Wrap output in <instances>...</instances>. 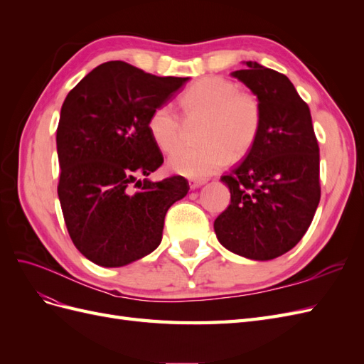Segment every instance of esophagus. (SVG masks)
I'll list each match as a JSON object with an SVG mask.
<instances>
[{
	"label": "esophagus",
	"instance_id": "obj_1",
	"mask_svg": "<svg viewBox=\"0 0 364 364\" xmlns=\"http://www.w3.org/2000/svg\"><path fill=\"white\" fill-rule=\"evenodd\" d=\"M206 183V181L205 179H190V188L191 190H196V188H199V186H202V185H205Z\"/></svg>",
	"mask_w": 364,
	"mask_h": 364
}]
</instances>
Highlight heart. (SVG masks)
Segmentation results:
<instances>
[{
	"mask_svg": "<svg viewBox=\"0 0 364 364\" xmlns=\"http://www.w3.org/2000/svg\"><path fill=\"white\" fill-rule=\"evenodd\" d=\"M182 115L171 103L158 105L149 115L147 129L164 153H173L184 140L186 124L203 121L199 148L176 152L168 168L191 179H202L232 159L246 156L258 139L262 109L259 98L222 75L194 82L179 97Z\"/></svg>",
	"mask_w": 364,
	"mask_h": 364,
	"instance_id": "obj_1",
	"label": "heart"
}]
</instances>
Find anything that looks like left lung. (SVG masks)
<instances>
[{"instance_id":"obj_1","label":"left lung","mask_w":364,"mask_h":364,"mask_svg":"<svg viewBox=\"0 0 364 364\" xmlns=\"http://www.w3.org/2000/svg\"><path fill=\"white\" fill-rule=\"evenodd\" d=\"M232 75L259 98L255 146L222 176L230 205L214 222L220 243L240 257L267 261L293 249L321 200L318 144L310 107L287 75L246 62Z\"/></svg>"}]
</instances>
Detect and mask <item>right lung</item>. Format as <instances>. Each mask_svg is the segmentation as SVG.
<instances>
[{"label": "right lung", "instance_id": "right-lung-1", "mask_svg": "<svg viewBox=\"0 0 364 364\" xmlns=\"http://www.w3.org/2000/svg\"><path fill=\"white\" fill-rule=\"evenodd\" d=\"M186 80L112 60L65 98L56 134L58 194L74 246L98 266L121 267L155 250L168 208L190 190L182 176L147 179L164 162L149 115Z\"/></svg>", "mask_w": 364, "mask_h": 364}]
</instances>
